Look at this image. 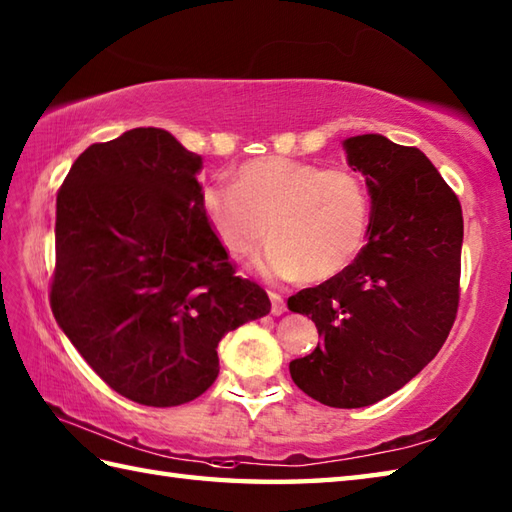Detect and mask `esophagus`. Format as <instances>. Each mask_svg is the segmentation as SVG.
<instances>
[{
    "instance_id": "esophagus-1",
    "label": "esophagus",
    "mask_w": 512,
    "mask_h": 512,
    "mask_svg": "<svg viewBox=\"0 0 512 512\" xmlns=\"http://www.w3.org/2000/svg\"><path fill=\"white\" fill-rule=\"evenodd\" d=\"M268 297H270V303H273V306H270V310H273L275 317H281V314L286 312V301H284V297L277 295V292H270Z\"/></svg>"
}]
</instances>
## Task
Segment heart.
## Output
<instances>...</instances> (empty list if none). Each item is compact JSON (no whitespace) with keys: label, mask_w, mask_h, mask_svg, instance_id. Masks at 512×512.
Instances as JSON below:
<instances>
[{"label":"heart","mask_w":512,"mask_h":512,"mask_svg":"<svg viewBox=\"0 0 512 512\" xmlns=\"http://www.w3.org/2000/svg\"><path fill=\"white\" fill-rule=\"evenodd\" d=\"M198 209L228 253L257 259L259 273L277 279L328 281L361 253L372 220V200L358 173L314 162L266 156L244 162L233 184L209 182Z\"/></svg>","instance_id":"1"}]
</instances>
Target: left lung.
<instances>
[{"label": "left lung", "instance_id": "obj_1", "mask_svg": "<svg viewBox=\"0 0 512 512\" xmlns=\"http://www.w3.org/2000/svg\"><path fill=\"white\" fill-rule=\"evenodd\" d=\"M372 198L367 244L343 273L288 299L321 343L290 363L328 407L374 405L405 387L447 341L460 299L462 206L431 160L380 134L343 140Z\"/></svg>", "mask_w": 512, "mask_h": 512}]
</instances>
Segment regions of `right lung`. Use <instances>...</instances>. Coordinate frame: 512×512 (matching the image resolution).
Here are the masks:
<instances>
[{
	"mask_svg": "<svg viewBox=\"0 0 512 512\" xmlns=\"http://www.w3.org/2000/svg\"><path fill=\"white\" fill-rule=\"evenodd\" d=\"M202 158L158 127L90 145L57 195L59 328L118 394L147 407L198 398L217 374V343L270 312L235 275L198 209Z\"/></svg>",
	"mask_w": 512,
	"mask_h": 512,
	"instance_id": "1",
	"label": "right lung"
}]
</instances>
